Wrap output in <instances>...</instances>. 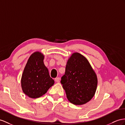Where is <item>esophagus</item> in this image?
I'll return each instance as SVG.
<instances>
[{"label": "esophagus", "instance_id": "esophagus-1", "mask_svg": "<svg viewBox=\"0 0 125 125\" xmlns=\"http://www.w3.org/2000/svg\"><path fill=\"white\" fill-rule=\"evenodd\" d=\"M55 81L57 83H59L60 81V78H56L55 79Z\"/></svg>", "mask_w": 125, "mask_h": 125}]
</instances>
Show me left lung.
<instances>
[{
    "label": "left lung",
    "instance_id": "obj_1",
    "mask_svg": "<svg viewBox=\"0 0 125 125\" xmlns=\"http://www.w3.org/2000/svg\"><path fill=\"white\" fill-rule=\"evenodd\" d=\"M61 83L68 100L75 105H82L94 97L98 79L87 58L75 52L67 61L65 74L61 78Z\"/></svg>",
    "mask_w": 125,
    "mask_h": 125
}]
</instances>
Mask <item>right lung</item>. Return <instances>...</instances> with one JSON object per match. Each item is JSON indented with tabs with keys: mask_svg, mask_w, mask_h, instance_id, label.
Returning <instances> with one entry per match:
<instances>
[{
	"mask_svg": "<svg viewBox=\"0 0 125 125\" xmlns=\"http://www.w3.org/2000/svg\"><path fill=\"white\" fill-rule=\"evenodd\" d=\"M44 59L43 53L38 51L34 52L28 59L22 74V90L31 98L42 97L54 84L44 64Z\"/></svg>",
	"mask_w": 125,
	"mask_h": 125,
	"instance_id": "add662e5",
	"label": "right lung"
}]
</instances>
